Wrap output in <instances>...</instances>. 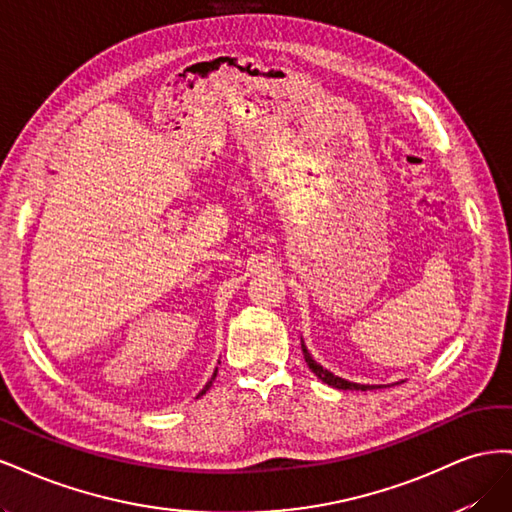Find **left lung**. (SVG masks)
I'll return each mask as SVG.
<instances>
[{
    "label": "left lung",
    "instance_id": "1",
    "mask_svg": "<svg viewBox=\"0 0 512 512\" xmlns=\"http://www.w3.org/2000/svg\"><path fill=\"white\" fill-rule=\"evenodd\" d=\"M301 348H303V359H305L307 367L312 369L314 374H316L324 384L333 386V389H342V391H371V389H380V386H382V384H356V382H348V380H344V378H339V376L331 374L329 369H324L320 363H316V361L312 359V354L307 352V348H305V344H303V339H301Z\"/></svg>",
    "mask_w": 512,
    "mask_h": 512
}]
</instances>
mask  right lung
Instances as JSON below:
<instances>
[{"label": "right lung", "mask_w": 512, "mask_h": 512, "mask_svg": "<svg viewBox=\"0 0 512 512\" xmlns=\"http://www.w3.org/2000/svg\"><path fill=\"white\" fill-rule=\"evenodd\" d=\"M215 376H218V369H215V374H213V378H211V380H209V382H207V386H205V389H203V391H200V395H205V393H207V391H209V386H211V384H213V380H215ZM200 395H198V397H200Z\"/></svg>", "instance_id": "add662e5"}]
</instances>
